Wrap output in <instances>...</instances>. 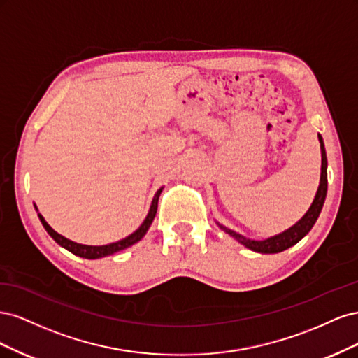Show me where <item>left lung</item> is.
<instances>
[{
    "instance_id": "obj_1",
    "label": "left lung",
    "mask_w": 358,
    "mask_h": 358,
    "mask_svg": "<svg viewBox=\"0 0 358 358\" xmlns=\"http://www.w3.org/2000/svg\"><path fill=\"white\" fill-rule=\"evenodd\" d=\"M320 138V143H321V180H320V187L317 191V196L315 200H313L312 206L309 208V210L306 212V215L303 216V218L296 224L292 225L291 229H288L287 231L280 233L275 237H270L267 241H251V239H246L245 236L237 234L229 229H225V227L220 225L221 229L229 233L230 236H233L234 239L239 241L242 245H245L246 248L252 249L255 252H262V254H276V252H282L285 249H288L289 246L296 245L300 239L305 237L310 229L313 227V224L317 222L318 216L321 213L322 209V204L324 200H326L327 196V157H326V149H324V143H322V137L318 136Z\"/></svg>"
}]
</instances>
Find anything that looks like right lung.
<instances>
[{
	"label": "right lung",
	"instance_id": "1",
	"mask_svg": "<svg viewBox=\"0 0 358 358\" xmlns=\"http://www.w3.org/2000/svg\"><path fill=\"white\" fill-rule=\"evenodd\" d=\"M162 188L157 191L155 197L152 200V204H150V210L146 216V220L143 221V224L138 227V229L133 233L129 234L128 237H125V239L119 241V242H115V243H110V245H104V246H90V245H80V243H76V242H71L69 239H66V237L58 234L55 230L52 229V227L45 221V218H43L41 215H38V218L43 224V227H45L46 231L49 233V236L52 237L53 241H55L58 245H61L62 248H66L67 251L73 252L74 255H79V257H83V258H88V259H94V258H101V257H107V255H112L117 251H122V249L128 248L134 245L136 242H138L142 237L146 234L148 229L150 227V224H152L155 215H157V209H158V199H159V194H161Z\"/></svg>",
	"mask_w": 358,
	"mask_h": 358
}]
</instances>
